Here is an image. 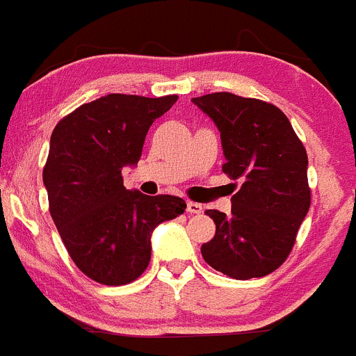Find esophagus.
Masks as SVG:
<instances>
[{
	"instance_id": "esophagus-1",
	"label": "esophagus",
	"mask_w": 356,
	"mask_h": 356,
	"mask_svg": "<svg viewBox=\"0 0 356 356\" xmlns=\"http://www.w3.org/2000/svg\"><path fill=\"white\" fill-rule=\"evenodd\" d=\"M186 211H188L189 214H200L202 205L197 204V202H188V204H186Z\"/></svg>"
}]
</instances>
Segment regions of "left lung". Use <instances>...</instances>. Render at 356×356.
<instances>
[{"instance_id":"obj_1","label":"left lung","mask_w":356,"mask_h":356,"mask_svg":"<svg viewBox=\"0 0 356 356\" xmlns=\"http://www.w3.org/2000/svg\"><path fill=\"white\" fill-rule=\"evenodd\" d=\"M193 103L221 131L223 172L242 182L232 197V214L205 212L216 235L202 244V257L228 277H264L291 253L311 205L307 152L272 103L232 92L198 96Z\"/></svg>"}]
</instances>
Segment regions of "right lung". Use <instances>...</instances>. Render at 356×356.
I'll return each mask as SVG.
<instances>
[{
	"label": "right lung",
	"instance_id": "1",
	"mask_svg": "<svg viewBox=\"0 0 356 356\" xmlns=\"http://www.w3.org/2000/svg\"><path fill=\"white\" fill-rule=\"evenodd\" d=\"M175 102L177 95H107L65 115L52 131L43 167L49 212L70 258L96 283L121 286L140 277L152 230L184 212L179 197L128 191L121 174L140 159L151 124Z\"/></svg>",
	"mask_w": 356,
	"mask_h": 356
}]
</instances>
